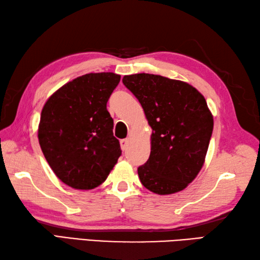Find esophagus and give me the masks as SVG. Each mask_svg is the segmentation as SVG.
<instances>
[{
    "mask_svg": "<svg viewBox=\"0 0 260 260\" xmlns=\"http://www.w3.org/2000/svg\"><path fill=\"white\" fill-rule=\"evenodd\" d=\"M127 146H128V140L125 139V140H120V148L123 151H126Z\"/></svg>",
    "mask_w": 260,
    "mask_h": 260,
    "instance_id": "esophagus-1",
    "label": "esophagus"
}]
</instances>
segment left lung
I'll use <instances>...</instances> for the list:
<instances>
[{
	"instance_id": "obj_1",
	"label": "left lung",
	"mask_w": 260,
	"mask_h": 260,
	"mask_svg": "<svg viewBox=\"0 0 260 260\" xmlns=\"http://www.w3.org/2000/svg\"><path fill=\"white\" fill-rule=\"evenodd\" d=\"M152 127L150 157L137 169L142 184L156 194L182 191L207 155L213 117L206 99L186 82L151 74L125 76Z\"/></svg>"
}]
</instances>
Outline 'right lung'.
I'll list each match as a JSON object with an SVG mask.
<instances>
[{
    "label": "right lung",
    "instance_id": "obj_1",
    "mask_svg": "<svg viewBox=\"0 0 260 260\" xmlns=\"http://www.w3.org/2000/svg\"><path fill=\"white\" fill-rule=\"evenodd\" d=\"M120 76L87 74L48 99L38 137L47 162L64 184L78 190L101 185L121 155L107 102Z\"/></svg>",
    "mask_w": 260,
    "mask_h": 260
}]
</instances>
